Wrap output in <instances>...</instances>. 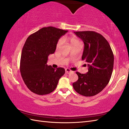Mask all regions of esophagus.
<instances>
[{
	"label": "esophagus",
	"instance_id": "1",
	"mask_svg": "<svg viewBox=\"0 0 129 129\" xmlns=\"http://www.w3.org/2000/svg\"><path fill=\"white\" fill-rule=\"evenodd\" d=\"M72 71H71L70 69H67L66 70V73H67V74H70V73H72Z\"/></svg>",
	"mask_w": 129,
	"mask_h": 129
}]
</instances>
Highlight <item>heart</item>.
Listing matches in <instances>:
<instances>
[{
  "mask_svg": "<svg viewBox=\"0 0 129 129\" xmlns=\"http://www.w3.org/2000/svg\"><path fill=\"white\" fill-rule=\"evenodd\" d=\"M68 40L70 41V42L71 43V46H72V47L76 46H77V45L82 44V43L81 41H79V40L76 38H73V37H72V38H68ZM63 39H60L58 41V42H57V45H56V47L57 48H59L60 46H61V45L63 44Z\"/></svg>",
  "mask_w": 129,
  "mask_h": 129,
  "instance_id": "heart-1",
  "label": "heart"
}]
</instances>
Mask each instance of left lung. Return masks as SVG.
Masks as SVG:
<instances>
[{
	"mask_svg": "<svg viewBox=\"0 0 129 129\" xmlns=\"http://www.w3.org/2000/svg\"><path fill=\"white\" fill-rule=\"evenodd\" d=\"M74 34L84 42L82 59L87 63L88 71L85 74L76 72L78 79L73 83V88L82 95H95L110 81L114 66L113 52L101 34L91 31H77Z\"/></svg>",
	"mask_w": 129,
	"mask_h": 129,
	"instance_id": "left-lung-1",
	"label": "left lung"
}]
</instances>
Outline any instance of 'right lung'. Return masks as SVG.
I'll return each mask as SVG.
<instances>
[{
  "label": "right lung",
  "instance_id": "add662e5",
  "mask_svg": "<svg viewBox=\"0 0 129 129\" xmlns=\"http://www.w3.org/2000/svg\"><path fill=\"white\" fill-rule=\"evenodd\" d=\"M67 31L48 26L27 38L22 50L20 71L25 84L32 92L38 95L52 92L65 73L64 68H53L47 62L49 55L55 52L59 38Z\"/></svg>",
  "mask_w": 129,
  "mask_h": 129
}]
</instances>
